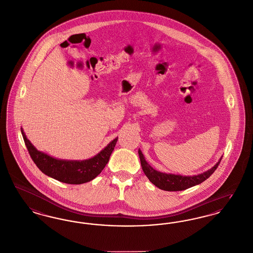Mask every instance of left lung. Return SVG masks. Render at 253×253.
<instances>
[{"label": "left lung", "mask_w": 253, "mask_h": 253, "mask_svg": "<svg viewBox=\"0 0 253 253\" xmlns=\"http://www.w3.org/2000/svg\"><path fill=\"white\" fill-rule=\"evenodd\" d=\"M138 153L140 157L143 173L145 174V176L148 177V179L154 184L155 186L158 187L159 189H162L165 191H170V192L183 191L188 188L196 186L198 184H200L201 182L205 181L215 171L222 159L220 158L219 161L214 165V166H212L211 169L199 175L181 176V175H175V174H167V173H163L155 170L154 168L151 165H148V163L145 161L143 152L140 149Z\"/></svg>", "instance_id": "1"}]
</instances>
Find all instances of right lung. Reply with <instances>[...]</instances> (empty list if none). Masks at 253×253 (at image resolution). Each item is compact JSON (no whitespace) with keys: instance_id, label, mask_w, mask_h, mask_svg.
<instances>
[{"instance_id":"obj_1","label":"right lung","mask_w":253,"mask_h":253,"mask_svg":"<svg viewBox=\"0 0 253 253\" xmlns=\"http://www.w3.org/2000/svg\"><path fill=\"white\" fill-rule=\"evenodd\" d=\"M27 150L38 168L48 176L68 184H82L95 178L110 161L118 137L112 140L98 154L83 161L56 159L38 150L21 127Z\"/></svg>"}]
</instances>
